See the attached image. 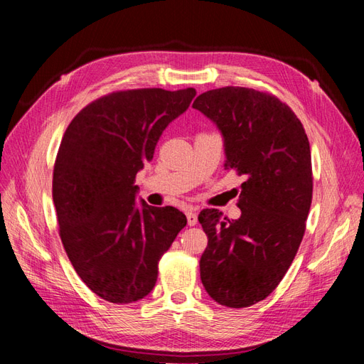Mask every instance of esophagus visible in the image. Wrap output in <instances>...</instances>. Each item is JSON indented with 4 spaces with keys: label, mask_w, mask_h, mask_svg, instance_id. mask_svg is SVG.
<instances>
[{
    "label": "esophagus",
    "mask_w": 364,
    "mask_h": 364,
    "mask_svg": "<svg viewBox=\"0 0 364 364\" xmlns=\"http://www.w3.org/2000/svg\"><path fill=\"white\" fill-rule=\"evenodd\" d=\"M186 219H188V223L191 227H194L197 223V213L196 211H188L186 213Z\"/></svg>",
    "instance_id": "1"
}]
</instances>
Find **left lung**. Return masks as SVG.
Here are the masks:
<instances>
[{
  "label": "left lung",
  "instance_id": "8db88e82",
  "mask_svg": "<svg viewBox=\"0 0 364 364\" xmlns=\"http://www.w3.org/2000/svg\"><path fill=\"white\" fill-rule=\"evenodd\" d=\"M192 107L222 133L225 168L245 178L241 218L198 214L208 236L200 278L218 304L245 308L277 288L299 250L313 198L310 142L291 107L266 92L214 89Z\"/></svg>",
  "mask_w": 364,
  "mask_h": 364
}]
</instances>
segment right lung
Listing matches in <instances>:
<instances>
[{
    "label": "right lung",
    "instance_id": "obj_1",
    "mask_svg": "<svg viewBox=\"0 0 364 364\" xmlns=\"http://www.w3.org/2000/svg\"><path fill=\"white\" fill-rule=\"evenodd\" d=\"M196 89L114 92L81 109L65 129L53 170L60 241L76 274L112 304L144 299L186 215L137 202L139 170Z\"/></svg>",
    "mask_w": 364,
    "mask_h": 364
}]
</instances>
